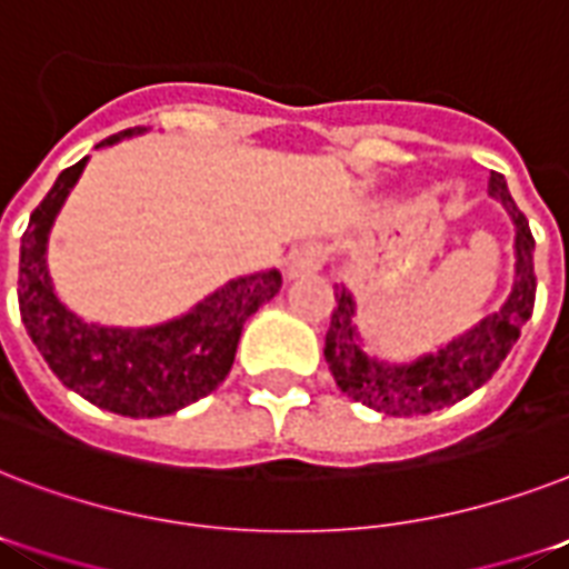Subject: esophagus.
Wrapping results in <instances>:
<instances>
[{
    "label": "esophagus",
    "instance_id": "obj_1",
    "mask_svg": "<svg viewBox=\"0 0 569 569\" xmlns=\"http://www.w3.org/2000/svg\"><path fill=\"white\" fill-rule=\"evenodd\" d=\"M321 266H325V251H321V244H298V248H292L289 257H286V277H289V280L309 277L316 274Z\"/></svg>",
    "mask_w": 569,
    "mask_h": 569
}]
</instances>
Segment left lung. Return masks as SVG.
Masks as SVG:
<instances>
[{
  "label": "left lung",
  "mask_w": 569,
  "mask_h": 569,
  "mask_svg": "<svg viewBox=\"0 0 569 569\" xmlns=\"http://www.w3.org/2000/svg\"><path fill=\"white\" fill-rule=\"evenodd\" d=\"M488 196L506 207L515 224V283L500 309L479 318L470 330L445 341L432 353L409 362L371 357L357 330V300L348 292V286H336V309L327 330L325 357L332 380L350 400L395 418L438 412L482 389L502 359L509 357V350L520 339V327L532 318L535 239L502 174L491 172Z\"/></svg>",
  "instance_id": "8db88e82"
}]
</instances>
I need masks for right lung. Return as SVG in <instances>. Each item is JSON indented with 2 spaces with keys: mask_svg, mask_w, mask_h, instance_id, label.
Returning <instances> with one entry per match:
<instances>
[{
  "mask_svg": "<svg viewBox=\"0 0 569 569\" xmlns=\"http://www.w3.org/2000/svg\"><path fill=\"white\" fill-rule=\"evenodd\" d=\"M146 128L113 133L117 146ZM90 157L58 174L31 212L20 244V316L40 357L67 389L124 418H163L196 403L228 377L244 321L280 292V271H257L216 289L183 316L154 327H104L84 321L58 298L49 274V233Z\"/></svg>",
  "mask_w": 569,
  "mask_h": 569,
  "instance_id": "add662e5",
  "label": "right lung"
}]
</instances>
